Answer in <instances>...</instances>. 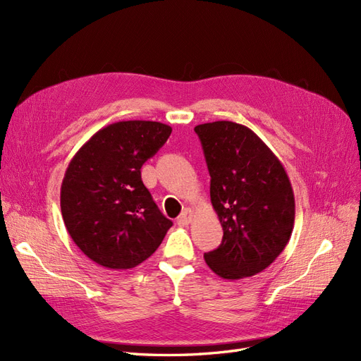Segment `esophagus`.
Masks as SVG:
<instances>
[{"instance_id":"34e87169","label":"esophagus","mask_w":361,"mask_h":361,"mask_svg":"<svg viewBox=\"0 0 361 361\" xmlns=\"http://www.w3.org/2000/svg\"><path fill=\"white\" fill-rule=\"evenodd\" d=\"M192 216H194V212H192L191 209H185V211L178 216V224H179V226H187V224H190L191 220H192Z\"/></svg>"}]
</instances>
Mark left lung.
Instances as JSON below:
<instances>
[{
    "label": "left lung",
    "mask_w": 361,
    "mask_h": 361,
    "mask_svg": "<svg viewBox=\"0 0 361 361\" xmlns=\"http://www.w3.org/2000/svg\"><path fill=\"white\" fill-rule=\"evenodd\" d=\"M211 174V202L223 241L204 253L216 276L239 280L267 269L289 243L295 199L285 167L250 128L212 122L194 128Z\"/></svg>",
    "instance_id": "1"
}]
</instances>
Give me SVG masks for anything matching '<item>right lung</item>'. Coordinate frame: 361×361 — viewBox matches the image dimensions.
<instances>
[{
	"label": "right lung",
	"instance_id": "obj_1",
	"mask_svg": "<svg viewBox=\"0 0 361 361\" xmlns=\"http://www.w3.org/2000/svg\"><path fill=\"white\" fill-rule=\"evenodd\" d=\"M170 134L171 128L159 122L111 123L97 130L69 162L60 192L64 226L97 265H140L173 226L141 180L143 164Z\"/></svg>",
	"mask_w": 361,
	"mask_h": 361
}]
</instances>
